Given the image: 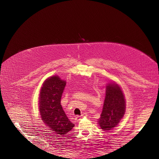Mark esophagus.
I'll list each match as a JSON object with an SVG mask.
<instances>
[{
	"mask_svg": "<svg viewBox=\"0 0 159 159\" xmlns=\"http://www.w3.org/2000/svg\"><path fill=\"white\" fill-rule=\"evenodd\" d=\"M88 115L87 113H84V114H82V115H80V116H77V117H76V120H78V121H80V119H81L84 118V117H88Z\"/></svg>",
	"mask_w": 159,
	"mask_h": 159,
	"instance_id": "34e87169",
	"label": "esophagus"
}]
</instances>
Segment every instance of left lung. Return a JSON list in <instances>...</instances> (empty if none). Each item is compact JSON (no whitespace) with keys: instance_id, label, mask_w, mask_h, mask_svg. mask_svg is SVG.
Returning a JSON list of instances; mask_svg holds the SVG:
<instances>
[{"instance_id":"8db88e82","label":"left lung","mask_w":159,"mask_h":159,"mask_svg":"<svg viewBox=\"0 0 159 159\" xmlns=\"http://www.w3.org/2000/svg\"><path fill=\"white\" fill-rule=\"evenodd\" d=\"M125 101L123 91L119 85L108 84L106 95L99 125L104 131H109L116 127L125 112Z\"/></svg>"}]
</instances>
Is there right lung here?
Wrapping results in <instances>:
<instances>
[{
	"mask_svg": "<svg viewBox=\"0 0 159 159\" xmlns=\"http://www.w3.org/2000/svg\"><path fill=\"white\" fill-rule=\"evenodd\" d=\"M66 82L58 76L46 80L40 93V111L43 121L56 134L64 136L74 127L62 109L61 99Z\"/></svg>",
	"mask_w": 159,
	"mask_h": 159,
	"instance_id": "add662e5",
	"label": "right lung"
}]
</instances>
